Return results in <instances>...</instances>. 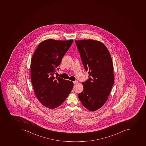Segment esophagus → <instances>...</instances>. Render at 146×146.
Listing matches in <instances>:
<instances>
[{
  "label": "esophagus",
  "mask_w": 146,
  "mask_h": 146,
  "mask_svg": "<svg viewBox=\"0 0 146 146\" xmlns=\"http://www.w3.org/2000/svg\"><path fill=\"white\" fill-rule=\"evenodd\" d=\"M78 82L77 81H74V85H76V84H78Z\"/></svg>",
  "instance_id": "obj_1"
}]
</instances>
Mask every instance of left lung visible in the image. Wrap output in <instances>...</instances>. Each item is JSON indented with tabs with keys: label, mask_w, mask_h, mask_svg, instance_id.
<instances>
[{
	"label": "left lung",
	"mask_w": 146,
	"mask_h": 146,
	"mask_svg": "<svg viewBox=\"0 0 146 146\" xmlns=\"http://www.w3.org/2000/svg\"><path fill=\"white\" fill-rule=\"evenodd\" d=\"M88 79L83 82L84 90L78 94L82 105L94 111L107 101L114 83L113 65L110 53L103 43L94 40H75Z\"/></svg>",
	"instance_id": "obj_1"
}]
</instances>
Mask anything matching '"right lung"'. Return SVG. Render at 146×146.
Instances as JSON below:
<instances>
[{
    "instance_id": "obj_1",
    "label": "right lung",
    "mask_w": 146,
    "mask_h": 146,
    "mask_svg": "<svg viewBox=\"0 0 146 146\" xmlns=\"http://www.w3.org/2000/svg\"><path fill=\"white\" fill-rule=\"evenodd\" d=\"M72 42L73 40H44L31 58V76L35 93L42 105L51 109L63 103L74 86L72 82L53 76Z\"/></svg>"
}]
</instances>
